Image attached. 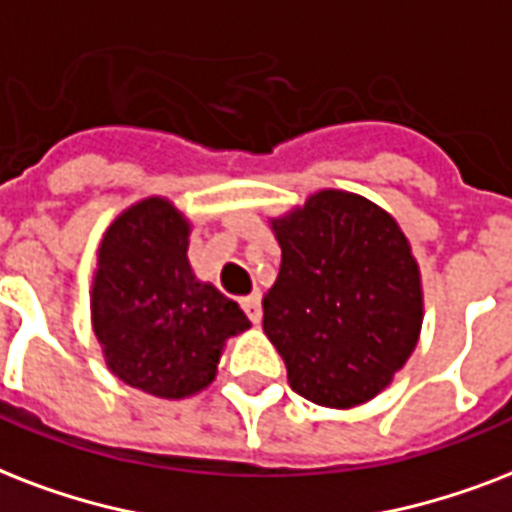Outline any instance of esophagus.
Returning <instances> with one entry per match:
<instances>
[{
    "mask_svg": "<svg viewBox=\"0 0 512 512\" xmlns=\"http://www.w3.org/2000/svg\"><path fill=\"white\" fill-rule=\"evenodd\" d=\"M243 310H245V315H248V320H251V323H259V320H261V296H259V293H251V296H245Z\"/></svg>",
    "mask_w": 512,
    "mask_h": 512,
    "instance_id": "34e87169",
    "label": "esophagus"
}]
</instances>
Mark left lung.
<instances>
[{"mask_svg":"<svg viewBox=\"0 0 512 512\" xmlns=\"http://www.w3.org/2000/svg\"><path fill=\"white\" fill-rule=\"evenodd\" d=\"M283 264L264 307L293 392L350 408L382 392L422 326L417 261L398 224L358 194H312L275 221Z\"/></svg>","mask_w":512,"mask_h":512,"instance_id":"1","label":"left lung"}]
</instances>
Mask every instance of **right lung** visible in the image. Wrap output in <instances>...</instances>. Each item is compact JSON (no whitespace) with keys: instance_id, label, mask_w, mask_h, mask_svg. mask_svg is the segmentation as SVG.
I'll return each instance as SVG.
<instances>
[{"instance_id":"right-lung-1","label":"right lung","mask_w":512,"mask_h":512,"mask_svg":"<svg viewBox=\"0 0 512 512\" xmlns=\"http://www.w3.org/2000/svg\"><path fill=\"white\" fill-rule=\"evenodd\" d=\"M189 224L152 197L114 221L98 251L93 328L122 382L186 398L213 382L221 347L251 326L237 301L194 280Z\"/></svg>"}]
</instances>
